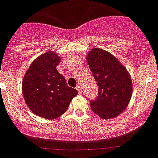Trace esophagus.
<instances>
[{
  "label": "esophagus",
  "instance_id": "obj_1",
  "mask_svg": "<svg viewBox=\"0 0 158 158\" xmlns=\"http://www.w3.org/2000/svg\"><path fill=\"white\" fill-rule=\"evenodd\" d=\"M76 89H77V91H78V93H79V94H82V87H81V86H76Z\"/></svg>",
  "mask_w": 158,
  "mask_h": 158
}]
</instances>
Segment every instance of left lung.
<instances>
[{
  "label": "left lung",
  "instance_id": "8db88e82",
  "mask_svg": "<svg viewBox=\"0 0 158 158\" xmlns=\"http://www.w3.org/2000/svg\"><path fill=\"white\" fill-rule=\"evenodd\" d=\"M86 60L98 86V97L90 101L91 110L101 118L117 117L131 100L130 75L115 57L100 48L91 50Z\"/></svg>",
  "mask_w": 158,
  "mask_h": 158
}]
</instances>
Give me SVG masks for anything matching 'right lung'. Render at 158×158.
Masks as SVG:
<instances>
[{"label":"right lung","mask_w":158,"mask_h":158,"mask_svg":"<svg viewBox=\"0 0 158 158\" xmlns=\"http://www.w3.org/2000/svg\"><path fill=\"white\" fill-rule=\"evenodd\" d=\"M60 61L54 52L44 53L30 64L23 81V97L28 107L35 114L50 120L64 114L78 94L57 71Z\"/></svg>","instance_id":"1"}]
</instances>
